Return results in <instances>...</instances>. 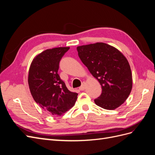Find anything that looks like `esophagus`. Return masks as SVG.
I'll return each instance as SVG.
<instances>
[{
  "label": "esophagus",
  "mask_w": 155,
  "mask_h": 155,
  "mask_svg": "<svg viewBox=\"0 0 155 155\" xmlns=\"http://www.w3.org/2000/svg\"><path fill=\"white\" fill-rule=\"evenodd\" d=\"M80 91H84L85 89V82H83L81 86L79 88Z\"/></svg>",
  "instance_id": "1"
}]
</instances>
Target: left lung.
<instances>
[{
	"label": "left lung",
	"mask_w": 155,
	"mask_h": 155,
	"mask_svg": "<svg viewBox=\"0 0 155 155\" xmlns=\"http://www.w3.org/2000/svg\"><path fill=\"white\" fill-rule=\"evenodd\" d=\"M78 55L102 88L95 104L114 110L127 99L133 87L132 73L127 59L109 45L96 43L77 47Z\"/></svg>",
	"instance_id": "8db88e82"
}]
</instances>
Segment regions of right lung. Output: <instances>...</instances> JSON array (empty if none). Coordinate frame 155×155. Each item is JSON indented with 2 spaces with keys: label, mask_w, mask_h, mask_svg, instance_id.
<instances>
[{
  "label": "right lung",
  "mask_w": 155,
  "mask_h": 155,
  "mask_svg": "<svg viewBox=\"0 0 155 155\" xmlns=\"http://www.w3.org/2000/svg\"><path fill=\"white\" fill-rule=\"evenodd\" d=\"M69 47L43 51L33 60L28 85L35 101L54 116H61L74 105L78 94L70 91L58 74L59 65Z\"/></svg>",
  "instance_id": "obj_1"
}]
</instances>
